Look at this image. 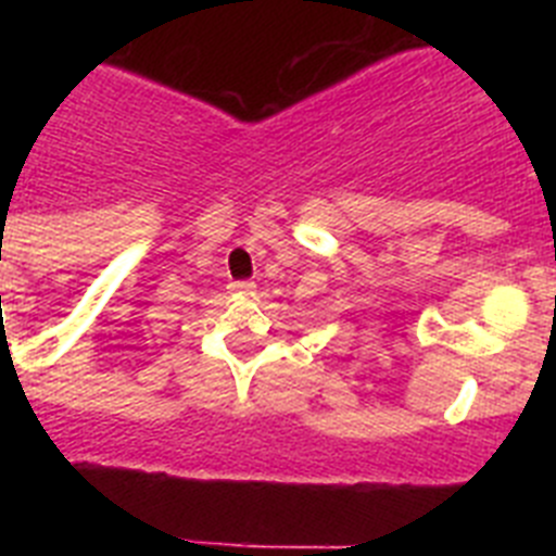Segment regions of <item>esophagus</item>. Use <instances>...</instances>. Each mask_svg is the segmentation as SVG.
<instances>
[{
	"label": "esophagus",
	"instance_id": "1",
	"mask_svg": "<svg viewBox=\"0 0 556 556\" xmlns=\"http://www.w3.org/2000/svg\"><path fill=\"white\" fill-rule=\"evenodd\" d=\"M230 292H233V294H253L255 287L250 281H233V283H230Z\"/></svg>",
	"mask_w": 556,
	"mask_h": 556
}]
</instances>
